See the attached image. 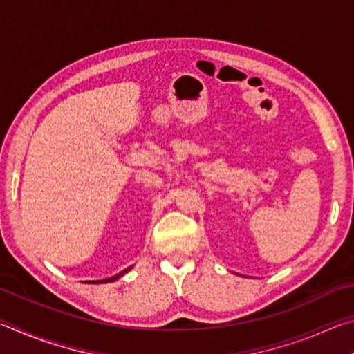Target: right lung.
Segmentation results:
<instances>
[{
	"label": "right lung",
	"mask_w": 354,
	"mask_h": 354,
	"mask_svg": "<svg viewBox=\"0 0 354 354\" xmlns=\"http://www.w3.org/2000/svg\"><path fill=\"white\" fill-rule=\"evenodd\" d=\"M131 270V267L129 268H127V270H123V272H120L118 274H115V277H111V278H106V279H98V281H87L88 284H106V283H112V281H115V279H118V278H122L124 273L127 272H129Z\"/></svg>",
	"instance_id": "add662e5"
}]
</instances>
